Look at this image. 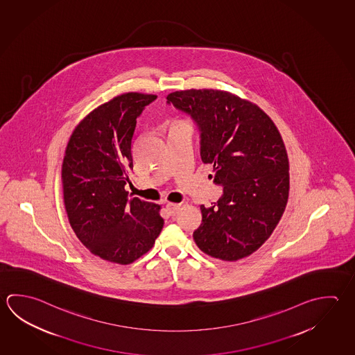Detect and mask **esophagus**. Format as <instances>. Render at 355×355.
<instances>
[{"mask_svg":"<svg viewBox=\"0 0 355 355\" xmlns=\"http://www.w3.org/2000/svg\"><path fill=\"white\" fill-rule=\"evenodd\" d=\"M179 207H180V204H173V202L166 204V210H168V215H171V216H174L175 214L178 213Z\"/></svg>","mask_w":355,"mask_h":355,"instance_id":"34e87169","label":"esophagus"}]
</instances>
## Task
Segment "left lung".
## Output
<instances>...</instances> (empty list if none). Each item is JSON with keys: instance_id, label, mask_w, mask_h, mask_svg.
<instances>
[{"instance_id": "8db88e82", "label": "left lung", "mask_w": 355, "mask_h": 355, "mask_svg": "<svg viewBox=\"0 0 355 355\" xmlns=\"http://www.w3.org/2000/svg\"><path fill=\"white\" fill-rule=\"evenodd\" d=\"M166 100L193 119L201 160L211 164L214 182L223 187L213 207L200 205L193 240L213 258H245L270 236L288 201L283 139L263 110L225 91H176Z\"/></svg>"}]
</instances>
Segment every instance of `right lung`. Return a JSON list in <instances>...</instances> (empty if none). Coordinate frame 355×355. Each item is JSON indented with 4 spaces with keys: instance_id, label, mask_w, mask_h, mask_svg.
<instances>
[{
    "instance_id": "add662e5",
    "label": "right lung",
    "mask_w": 355,
    "mask_h": 355,
    "mask_svg": "<svg viewBox=\"0 0 355 355\" xmlns=\"http://www.w3.org/2000/svg\"><path fill=\"white\" fill-rule=\"evenodd\" d=\"M156 97L128 92L103 103L78 123L66 148L62 187L70 225L94 255L111 263L135 261L164 226L159 205L125 190L136 120Z\"/></svg>"
}]
</instances>
